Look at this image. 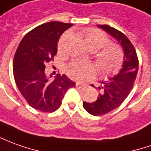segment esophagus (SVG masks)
I'll list each match as a JSON object with an SVG mask.
<instances>
[{
	"label": "esophagus",
	"mask_w": 151,
	"mask_h": 151,
	"mask_svg": "<svg viewBox=\"0 0 151 151\" xmlns=\"http://www.w3.org/2000/svg\"><path fill=\"white\" fill-rule=\"evenodd\" d=\"M84 86H85V84H83L81 82H76V87H77V88H82Z\"/></svg>",
	"instance_id": "esophagus-1"
}]
</instances>
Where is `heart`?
I'll return each instance as SVG.
<instances>
[{
    "label": "heart",
    "instance_id": "b5f03b06",
    "mask_svg": "<svg viewBox=\"0 0 151 151\" xmlns=\"http://www.w3.org/2000/svg\"><path fill=\"white\" fill-rule=\"evenodd\" d=\"M85 43L90 51L96 52L97 62L104 76H113L120 70L123 64L124 54L122 48L116 44H108L109 39L104 32L98 29L89 28L82 34ZM69 38V34H65L58 42V51L62 52L65 42ZM67 75L76 81H84L96 74L95 66L90 63L74 62L67 66Z\"/></svg>",
    "mask_w": 151,
    "mask_h": 151
}]
</instances>
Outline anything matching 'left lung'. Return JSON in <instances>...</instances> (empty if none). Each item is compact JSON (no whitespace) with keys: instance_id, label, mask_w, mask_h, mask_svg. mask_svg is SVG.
Segmentation results:
<instances>
[{"instance_id":"left-lung-1","label":"left lung","mask_w":151,"mask_h":151,"mask_svg":"<svg viewBox=\"0 0 151 151\" xmlns=\"http://www.w3.org/2000/svg\"><path fill=\"white\" fill-rule=\"evenodd\" d=\"M97 27L115 38L124 53L123 64L119 72L109 81L100 82L101 85L98 87L99 93L97 100L83 103L84 109L89 114L101 116L118 108L127 97L137 77L139 62L136 50L125 34L106 24H98Z\"/></svg>"}]
</instances>
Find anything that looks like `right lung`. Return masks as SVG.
I'll return each mask as SVG.
<instances>
[{"label": "right lung", "instance_id": "right-lung-1", "mask_svg": "<svg viewBox=\"0 0 151 151\" xmlns=\"http://www.w3.org/2000/svg\"><path fill=\"white\" fill-rule=\"evenodd\" d=\"M72 24L52 21L31 30L23 38L14 57L13 72L16 86L32 108L52 113L60 108L66 91L76 83L65 75L53 80L45 73V64L58 52V40Z\"/></svg>", "mask_w": 151, "mask_h": 151}]
</instances>
